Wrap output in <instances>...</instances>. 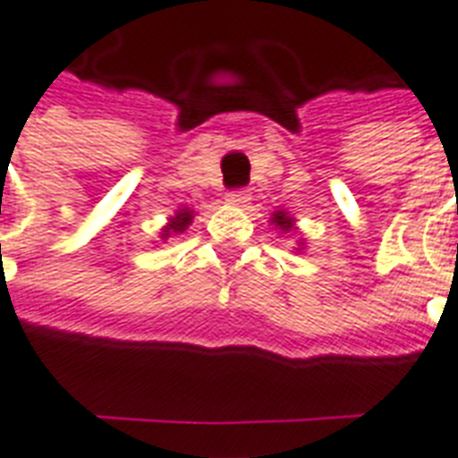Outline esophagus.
<instances>
[{"instance_id": "obj_1", "label": "esophagus", "mask_w": 458, "mask_h": 458, "mask_svg": "<svg viewBox=\"0 0 458 458\" xmlns=\"http://www.w3.org/2000/svg\"><path fill=\"white\" fill-rule=\"evenodd\" d=\"M225 201L233 203V206H242V203L250 201V194H247L245 189H233L225 194Z\"/></svg>"}]
</instances>
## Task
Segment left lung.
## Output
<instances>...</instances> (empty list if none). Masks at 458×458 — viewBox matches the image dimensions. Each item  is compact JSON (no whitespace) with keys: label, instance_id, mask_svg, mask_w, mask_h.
I'll return each mask as SVG.
<instances>
[{"label":"left lung","instance_id":"8db88e82","mask_svg":"<svg viewBox=\"0 0 458 458\" xmlns=\"http://www.w3.org/2000/svg\"><path fill=\"white\" fill-rule=\"evenodd\" d=\"M274 223H276V225H279L281 230H289L291 228V218L289 216H286V213L284 211H279V213H274Z\"/></svg>","mask_w":458,"mask_h":458}]
</instances>
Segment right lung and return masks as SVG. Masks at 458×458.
Returning a JSON list of instances; mask_svg holds the SVG:
<instances>
[{
    "mask_svg": "<svg viewBox=\"0 0 458 458\" xmlns=\"http://www.w3.org/2000/svg\"><path fill=\"white\" fill-rule=\"evenodd\" d=\"M191 218H194V213L191 211H179L174 218H172V223H169L167 228H165V233L162 235H169V233H184L186 228H189V223H191Z\"/></svg>",
    "mask_w": 458,
    "mask_h": 458,
    "instance_id": "obj_1",
    "label": "right lung"
}]
</instances>
